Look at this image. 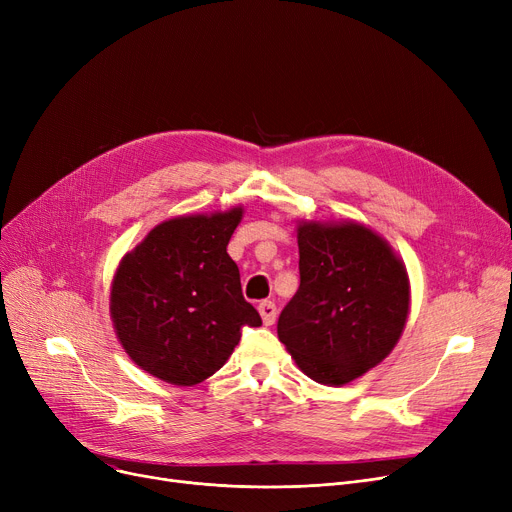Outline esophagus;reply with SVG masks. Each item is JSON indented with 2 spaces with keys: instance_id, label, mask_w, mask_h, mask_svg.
<instances>
[{
  "instance_id": "34e87169",
  "label": "esophagus",
  "mask_w": 512,
  "mask_h": 512,
  "mask_svg": "<svg viewBox=\"0 0 512 512\" xmlns=\"http://www.w3.org/2000/svg\"><path fill=\"white\" fill-rule=\"evenodd\" d=\"M259 315H261V319H263V324L265 326H272L274 321H276V315H278V309H276V305L272 303V301H263V303H259Z\"/></svg>"
}]
</instances>
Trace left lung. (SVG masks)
Segmentation results:
<instances>
[{"label": "left lung", "mask_w": 512, "mask_h": 512, "mask_svg": "<svg viewBox=\"0 0 512 512\" xmlns=\"http://www.w3.org/2000/svg\"><path fill=\"white\" fill-rule=\"evenodd\" d=\"M301 286L278 338L311 380L344 386L380 365L407 326L411 282L390 242L355 220L299 222Z\"/></svg>", "instance_id": "obj_1"}]
</instances>
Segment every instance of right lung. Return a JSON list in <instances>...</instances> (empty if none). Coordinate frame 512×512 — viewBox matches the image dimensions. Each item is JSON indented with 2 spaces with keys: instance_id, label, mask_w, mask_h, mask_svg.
<instances>
[{
  "instance_id": "obj_1",
  "label": "right lung",
  "mask_w": 512,
  "mask_h": 512,
  "mask_svg": "<svg viewBox=\"0 0 512 512\" xmlns=\"http://www.w3.org/2000/svg\"><path fill=\"white\" fill-rule=\"evenodd\" d=\"M240 220L242 205L180 215L120 259L110 288L112 324L126 355L153 378L201 384L228 361L242 326H261L226 251Z\"/></svg>"
}]
</instances>
